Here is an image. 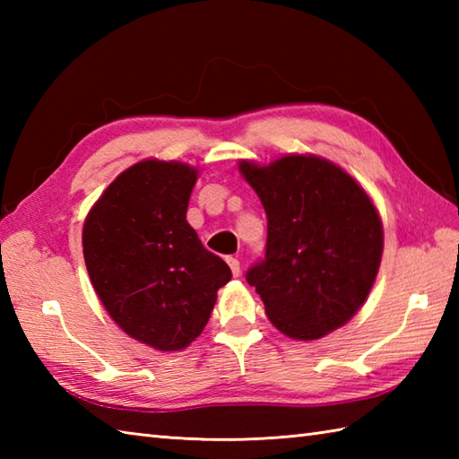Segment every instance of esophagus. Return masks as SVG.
Returning a JSON list of instances; mask_svg holds the SVG:
<instances>
[{"label":"esophagus","mask_w":459,"mask_h":459,"mask_svg":"<svg viewBox=\"0 0 459 459\" xmlns=\"http://www.w3.org/2000/svg\"><path fill=\"white\" fill-rule=\"evenodd\" d=\"M227 262H229V266L232 270V276H240V262H238V258L229 256Z\"/></svg>","instance_id":"esophagus-1"}]
</instances>
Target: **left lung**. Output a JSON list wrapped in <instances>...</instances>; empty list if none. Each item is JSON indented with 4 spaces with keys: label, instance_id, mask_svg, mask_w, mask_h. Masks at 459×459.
<instances>
[{
    "label": "left lung",
    "instance_id": "left-lung-1",
    "mask_svg": "<svg viewBox=\"0 0 459 459\" xmlns=\"http://www.w3.org/2000/svg\"><path fill=\"white\" fill-rule=\"evenodd\" d=\"M268 217L266 255L247 281L281 333L311 341L365 304L383 256V222L365 189L335 163L286 155L240 161Z\"/></svg>",
    "mask_w": 459,
    "mask_h": 459
}]
</instances>
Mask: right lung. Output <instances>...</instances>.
Masks as SVG:
<instances>
[{
    "instance_id": "add662e5",
    "label": "right lung",
    "mask_w": 459,
    "mask_h": 459,
    "mask_svg": "<svg viewBox=\"0 0 459 459\" xmlns=\"http://www.w3.org/2000/svg\"><path fill=\"white\" fill-rule=\"evenodd\" d=\"M197 169L145 160L116 178L82 229L86 270L102 306L126 333L158 351L201 335L232 278L187 222Z\"/></svg>"
}]
</instances>
